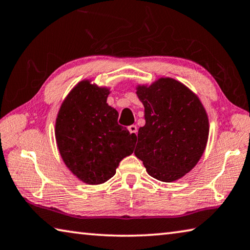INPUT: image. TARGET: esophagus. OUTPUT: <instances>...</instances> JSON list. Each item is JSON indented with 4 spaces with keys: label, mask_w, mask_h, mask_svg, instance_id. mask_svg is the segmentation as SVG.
Listing matches in <instances>:
<instances>
[{
    "label": "esophagus",
    "mask_w": 250,
    "mask_h": 250,
    "mask_svg": "<svg viewBox=\"0 0 250 250\" xmlns=\"http://www.w3.org/2000/svg\"><path fill=\"white\" fill-rule=\"evenodd\" d=\"M128 130H129L130 134L137 135V126H136V125H130V126H128Z\"/></svg>",
    "instance_id": "obj_1"
}]
</instances>
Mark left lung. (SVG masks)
Returning <instances> with one entry per match:
<instances>
[{"label":"left lung","instance_id":"1","mask_svg":"<svg viewBox=\"0 0 250 250\" xmlns=\"http://www.w3.org/2000/svg\"><path fill=\"white\" fill-rule=\"evenodd\" d=\"M145 107V125L138 129L135 156L149 176L177 181L199 163L208 139V116L199 96L180 81L159 78L137 84Z\"/></svg>","mask_w":250,"mask_h":250}]
</instances>
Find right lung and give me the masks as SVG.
Segmentation results:
<instances>
[{
	"instance_id": "obj_1",
	"label": "right lung",
	"mask_w": 250,
	"mask_h": 250,
	"mask_svg": "<svg viewBox=\"0 0 250 250\" xmlns=\"http://www.w3.org/2000/svg\"><path fill=\"white\" fill-rule=\"evenodd\" d=\"M109 93L108 86L84 79L65 96L56 117L61 158L73 176L90 186L109 180L136 144V135L118 125V112L106 103Z\"/></svg>"
}]
</instances>
